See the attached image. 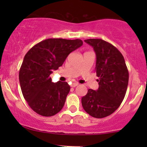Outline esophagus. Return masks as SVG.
I'll return each instance as SVG.
<instances>
[{"instance_id":"1","label":"esophagus","mask_w":147,"mask_h":147,"mask_svg":"<svg viewBox=\"0 0 147 147\" xmlns=\"http://www.w3.org/2000/svg\"><path fill=\"white\" fill-rule=\"evenodd\" d=\"M78 85H79V83H77V82H74V83L72 84L71 86L72 87H76L77 86H78Z\"/></svg>"}]
</instances>
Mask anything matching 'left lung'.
I'll use <instances>...</instances> for the list:
<instances>
[{
    "instance_id": "8db88e82",
    "label": "left lung",
    "mask_w": 147,
    "mask_h": 147,
    "mask_svg": "<svg viewBox=\"0 0 147 147\" xmlns=\"http://www.w3.org/2000/svg\"><path fill=\"white\" fill-rule=\"evenodd\" d=\"M96 54L97 90L89 89L82 98L84 111L92 117L103 118L114 113L125 97L129 71L124 57L114 45L99 38L84 40Z\"/></svg>"
}]
</instances>
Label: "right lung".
<instances>
[{
  "instance_id": "right-lung-1",
  "label": "right lung",
  "mask_w": 147,
  "mask_h": 147,
  "mask_svg": "<svg viewBox=\"0 0 147 147\" xmlns=\"http://www.w3.org/2000/svg\"><path fill=\"white\" fill-rule=\"evenodd\" d=\"M83 45L81 39L48 38L25 55L19 70L22 93L37 114L50 117L63 107L70 90L67 82H52L50 74L63 65L69 54Z\"/></svg>"
}]
</instances>
